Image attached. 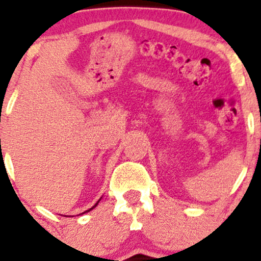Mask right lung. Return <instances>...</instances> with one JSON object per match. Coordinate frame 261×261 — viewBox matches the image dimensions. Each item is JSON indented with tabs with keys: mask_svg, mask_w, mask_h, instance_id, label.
I'll use <instances>...</instances> for the list:
<instances>
[{
	"mask_svg": "<svg viewBox=\"0 0 261 261\" xmlns=\"http://www.w3.org/2000/svg\"><path fill=\"white\" fill-rule=\"evenodd\" d=\"M99 200H100V199H99ZM99 200H98V202H96V203H95V205H93V207H91V208H90V210H88V211H85V212H84V213H87V212H89V211H91V210H94V208H95V207H96V205H98V203H99Z\"/></svg>",
	"mask_w": 261,
	"mask_h": 261,
	"instance_id": "obj_1",
	"label": "right lung"
}]
</instances>
